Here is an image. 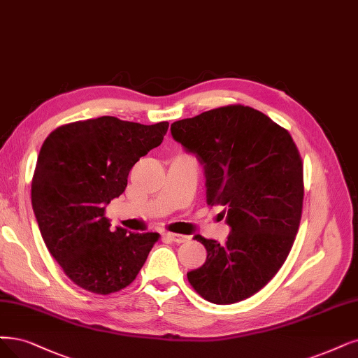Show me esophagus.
I'll use <instances>...</instances> for the list:
<instances>
[{
  "label": "esophagus",
  "mask_w": 358,
  "mask_h": 358,
  "mask_svg": "<svg viewBox=\"0 0 358 358\" xmlns=\"http://www.w3.org/2000/svg\"><path fill=\"white\" fill-rule=\"evenodd\" d=\"M165 236L168 237V239H169L171 242H176V243H184V242L190 241V237H189V236H184V234H177V233H166Z\"/></svg>",
  "instance_id": "obj_1"
}]
</instances>
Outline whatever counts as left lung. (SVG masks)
<instances>
[{
    "mask_svg": "<svg viewBox=\"0 0 358 358\" xmlns=\"http://www.w3.org/2000/svg\"><path fill=\"white\" fill-rule=\"evenodd\" d=\"M171 136L203 166L208 205L224 206L227 242L196 234L206 249L187 273L206 301L226 306L257 294L280 270L299 227L302 162L289 132L248 106L181 119Z\"/></svg>",
    "mask_w": 358,
    "mask_h": 358,
    "instance_id": "obj_1",
    "label": "left lung"
}]
</instances>
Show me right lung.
Listing matches in <instances>:
<instances>
[{
  "label": "right lung",
  "mask_w": 358,
  "mask_h": 358,
  "mask_svg": "<svg viewBox=\"0 0 358 358\" xmlns=\"http://www.w3.org/2000/svg\"><path fill=\"white\" fill-rule=\"evenodd\" d=\"M168 127L101 116L59 127L39 150L31 190L39 231L66 275L88 292L127 287L159 239L112 230L106 206L124 193L131 168L162 143Z\"/></svg>",
  "instance_id": "add662e5"
}]
</instances>
